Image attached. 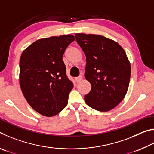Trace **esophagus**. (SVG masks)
<instances>
[{
    "label": "esophagus",
    "instance_id": "obj_1",
    "mask_svg": "<svg viewBox=\"0 0 154 154\" xmlns=\"http://www.w3.org/2000/svg\"><path fill=\"white\" fill-rule=\"evenodd\" d=\"M82 79H83V77L82 76V75H80V76H79V77H75V81H76L77 83H78V82H79L80 81H82Z\"/></svg>",
    "mask_w": 154,
    "mask_h": 154
}]
</instances>
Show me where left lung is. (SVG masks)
<instances>
[{"label":"left lung","instance_id":"8db88e82","mask_svg":"<svg viewBox=\"0 0 154 154\" xmlns=\"http://www.w3.org/2000/svg\"><path fill=\"white\" fill-rule=\"evenodd\" d=\"M86 56L85 77L91 83L85 96L87 105L99 111H109L123 100L128 89L131 66L124 49L103 36L75 34Z\"/></svg>","mask_w":154,"mask_h":154}]
</instances>
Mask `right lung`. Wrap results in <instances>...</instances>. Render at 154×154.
<instances>
[{
  "mask_svg": "<svg viewBox=\"0 0 154 154\" xmlns=\"http://www.w3.org/2000/svg\"><path fill=\"white\" fill-rule=\"evenodd\" d=\"M74 40L72 35L41 38L21 55V90L31 107L42 116H56L67 105L73 84L66 76L62 57Z\"/></svg>",
  "mask_w": 154,
  "mask_h": 154,
  "instance_id": "right-lung-1",
  "label": "right lung"
}]
</instances>
